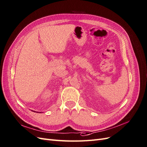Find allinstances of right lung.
I'll return each mask as SVG.
<instances>
[{"label":"right lung","instance_id":"add662e5","mask_svg":"<svg viewBox=\"0 0 147 147\" xmlns=\"http://www.w3.org/2000/svg\"><path fill=\"white\" fill-rule=\"evenodd\" d=\"M40 113H41V112H40Z\"/></svg>","mask_w":147,"mask_h":147}]
</instances>
